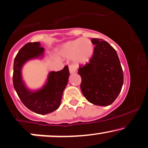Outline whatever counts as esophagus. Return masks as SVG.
<instances>
[{"label":"esophagus","instance_id":"34e87169","mask_svg":"<svg viewBox=\"0 0 148 148\" xmlns=\"http://www.w3.org/2000/svg\"><path fill=\"white\" fill-rule=\"evenodd\" d=\"M77 71V67L74 65H71L69 66V72H70L71 74L75 73Z\"/></svg>","mask_w":148,"mask_h":148}]
</instances>
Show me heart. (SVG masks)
Listing matches in <instances>:
<instances>
[{
	"label": "heart",
	"instance_id": "obj_1",
	"mask_svg": "<svg viewBox=\"0 0 148 148\" xmlns=\"http://www.w3.org/2000/svg\"><path fill=\"white\" fill-rule=\"evenodd\" d=\"M94 52L93 44L90 39L81 38L68 41L62 45L59 53L62 57L73 58L78 64H85L88 62Z\"/></svg>",
	"mask_w": 148,
	"mask_h": 148
}]
</instances>
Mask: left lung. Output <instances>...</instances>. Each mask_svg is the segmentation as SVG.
<instances>
[{
	"label": "left lung",
	"mask_w": 148,
	"mask_h": 148,
	"mask_svg": "<svg viewBox=\"0 0 148 148\" xmlns=\"http://www.w3.org/2000/svg\"><path fill=\"white\" fill-rule=\"evenodd\" d=\"M94 53L90 62L80 66V88L92 104L107 106L116 99L123 84V73L116 51L106 41L92 38Z\"/></svg>",
	"instance_id": "left-lung-1"
}]
</instances>
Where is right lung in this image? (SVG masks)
Wrapping results in <instances>:
<instances>
[{
  "instance_id": "1",
  "label": "right lung",
  "mask_w": 148,
  "mask_h": 148,
  "mask_svg": "<svg viewBox=\"0 0 148 148\" xmlns=\"http://www.w3.org/2000/svg\"><path fill=\"white\" fill-rule=\"evenodd\" d=\"M40 42H29L20 49L14 62L13 83L15 90L27 108L40 114L53 112L60 107L63 91L68 84L69 67L49 73L46 82L37 90H31L23 79L22 69L25 63L34 59H42L45 49Z\"/></svg>"
}]
</instances>
